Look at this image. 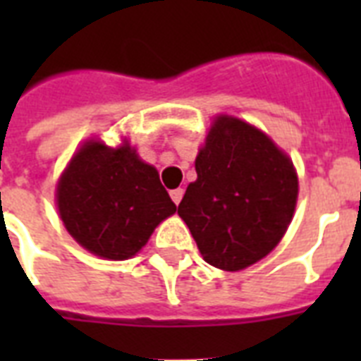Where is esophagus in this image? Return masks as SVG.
<instances>
[{"instance_id": "34e87169", "label": "esophagus", "mask_w": 361, "mask_h": 361, "mask_svg": "<svg viewBox=\"0 0 361 361\" xmlns=\"http://www.w3.org/2000/svg\"><path fill=\"white\" fill-rule=\"evenodd\" d=\"M170 198L174 200V204H180L181 198H183V189H172L170 191Z\"/></svg>"}]
</instances>
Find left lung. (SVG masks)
<instances>
[{
  "label": "left lung",
  "mask_w": 361,
  "mask_h": 361,
  "mask_svg": "<svg viewBox=\"0 0 361 361\" xmlns=\"http://www.w3.org/2000/svg\"><path fill=\"white\" fill-rule=\"evenodd\" d=\"M197 181L178 214L204 260L236 271L264 258L285 236L296 208L292 161L257 127L219 116L195 161Z\"/></svg>",
  "instance_id": "left-lung-1"
}]
</instances>
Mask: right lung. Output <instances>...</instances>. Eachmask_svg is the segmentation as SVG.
I'll list each match as a JSON object with an SVG mask.
<instances>
[{"instance_id": "obj_1", "label": "right lung", "mask_w": 361, "mask_h": 361, "mask_svg": "<svg viewBox=\"0 0 361 361\" xmlns=\"http://www.w3.org/2000/svg\"><path fill=\"white\" fill-rule=\"evenodd\" d=\"M58 209L84 249L109 260L140 251L153 228L176 212L157 170L125 142L118 149L87 142L58 183Z\"/></svg>"}]
</instances>
